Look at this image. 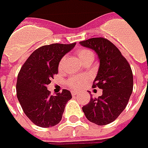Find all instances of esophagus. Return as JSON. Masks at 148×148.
Returning <instances> with one entry per match:
<instances>
[{
    "label": "esophagus",
    "mask_w": 148,
    "mask_h": 148,
    "mask_svg": "<svg viewBox=\"0 0 148 148\" xmlns=\"http://www.w3.org/2000/svg\"><path fill=\"white\" fill-rule=\"evenodd\" d=\"M71 94H72V96H76V95L78 94V92L76 91H72L71 92Z\"/></svg>",
    "instance_id": "1"
}]
</instances>
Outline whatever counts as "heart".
Instances as JSON below:
<instances>
[{
    "label": "heart",
    "instance_id": "obj_1",
    "mask_svg": "<svg viewBox=\"0 0 148 148\" xmlns=\"http://www.w3.org/2000/svg\"><path fill=\"white\" fill-rule=\"evenodd\" d=\"M77 56L79 58V60L84 63V61L88 60H93L94 59V54L92 51H90L89 49L87 48H81L78 50L77 51ZM64 60L65 58L63 57L60 60V63H59V69H61L64 66ZM84 82V78H81V77H72L67 80V85L69 86L70 88H73V89H77L79 88V87L82 85Z\"/></svg>",
    "mask_w": 148,
    "mask_h": 148
}]
</instances>
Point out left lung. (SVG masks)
<instances>
[{
	"label": "left lung",
	"instance_id": "1",
	"mask_svg": "<svg viewBox=\"0 0 148 148\" xmlns=\"http://www.w3.org/2000/svg\"><path fill=\"white\" fill-rule=\"evenodd\" d=\"M79 43L97 54L100 65L92 87L102 89L101 96L92 97L82 109L92 123L108 125L117 119L129 102L134 87L132 69L119 49L107 39L94 38Z\"/></svg>",
	"mask_w": 148,
	"mask_h": 148
}]
</instances>
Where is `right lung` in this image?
<instances>
[{
	"mask_svg": "<svg viewBox=\"0 0 148 148\" xmlns=\"http://www.w3.org/2000/svg\"><path fill=\"white\" fill-rule=\"evenodd\" d=\"M75 44L42 46L30 55L20 69L16 84L17 98L24 114L39 127L48 128L59 124L65 105L72 98L66 89L51 96L47 86L58 74L60 60Z\"/></svg>",
	"mask_w": 148,
	"mask_h": 148,
	"instance_id": "1",
	"label": "right lung"
}]
</instances>
